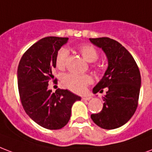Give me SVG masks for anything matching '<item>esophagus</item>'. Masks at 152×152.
I'll use <instances>...</instances> for the list:
<instances>
[{
    "instance_id": "obj_1",
    "label": "esophagus",
    "mask_w": 152,
    "mask_h": 152,
    "mask_svg": "<svg viewBox=\"0 0 152 152\" xmlns=\"http://www.w3.org/2000/svg\"><path fill=\"white\" fill-rule=\"evenodd\" d=\"M91 99V96H85L82 97V99L83 100H89V99Z\"/></svg>"
}]
</instances>
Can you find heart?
Listing matches in <instances>:
<instances>
[{"label": "heart", "mask_w": 152, "mask_h": 152, "mask_svg": "<svg viewBox=\"0 0 152 152\" xmlns=\"http://www.w3.org/2000/svg\"><path fill=\"white\" fill-rule=\"evenodd\" d=\"M82 56L89 63H93L98 59V53L94 47L89 45H80L78 48ZM68 52L64 48H61L56 56V66L59 69H64L66 66ZM62 83L66 88L71 91L80 93L85 90L88 84L92 83V78L89 75H77V74H66L62 78Z\"/></svg>", "instance_id": "b5f03b06"}]
</instances>
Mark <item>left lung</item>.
Segmentation results:
<instances>
[{
  "label": "left lung",
  "mask_w": 152,
  "mask_h": 152,
  "mask_svg": "<svg viewBox=\"0 0 152 152\" xmlns=\"http://www.w3.org/2000/svg\"><path fill=\"white\" fill-rule=\"evenodd\" d=\"M101 48L107 59V68L92 89L94 94L107 91L100 112L91 115V120L104 129H115L132 117L138 106L141 76L131 53L121 44L108 37L89 38Z\"/></svg>",
  "instance_id": "1"
}]
</instances>
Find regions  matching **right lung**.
Here are the masks:
<instances>
[{
  "label": "right lung",
  "instance_id": "right-lung-1",
  "mask_svg": "<svg viewBox=\"0 0 152 152\" xmlns=\"http://www.w3.org/2000/svg\"><path fill=\"white\" fill-rule=\"evenodd\" d=\"M68 37H48L35 43L22 56L17 68V83L22 106L34 122L41 127L57 130L71 117L72 107L81 97L68 90L48 89L54 78L56 56Z\"/></svg>",
  "mask_w": 152,
  "mask_h": 152
}]
</instances>
